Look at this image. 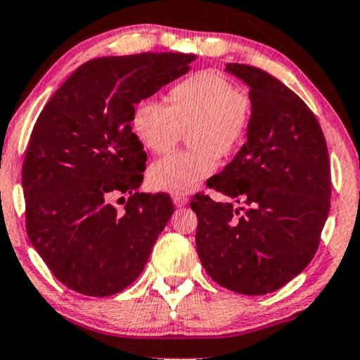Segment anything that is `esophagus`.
I'll use <instances>...</instances> for the list:
<instances>
[{
    "label": "esophagus",
    "mask_w": 360,
    "mask_h": 360,
    "mask_svg": "<svg viewBox=\"0 0 360 360\" xmlns=\"http://www.w3.org/2000/svg\"><path fill=\"white\" fill-rule=\"evenodd\" d=\"M174 205L176 207L187 205V197H184V195H174Z\"/></svg>",
    "instance_id": "1"
}]
</instances>
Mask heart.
<instances>
[{"instance_id": "heart-1", "label": "heart", "mask_w": 360, "mask_h": 360, "mask_svg": "<svg viewBox=\"0 0 360 360\" xmlns=\"http://www.w3.org/2000/svg\"><path fill=\"white\" fill-rule=\"evenodd\" d=\"M169 105L145 99L136 105L134 130L146 150L168 153L182 131L189 134L192 151L173 153L150 166V184L182 195L214 174L217 156L226 158L245 141L252 119V101L224 75L199 72L169 91Z\"/></svg>"}]
</instances>
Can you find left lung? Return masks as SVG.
Returning a JSON list of instances; mask_svg holds the SVG:
<instances>
[{
	"label": "left lung",
	"mask_w": 360,
	"mask_h": 360,
	"mask_svg": "<svg viewBox=\"0 0 360 360\" xmlns=\"http://www.w3.org/2000/svg\"><path fill=\"white\" fill-rule=\"evenodd\" d=\"M252 101L251 127L209 187L231 202L195 194V248L221 287L266 295L300 274L315 256L330 214L331 169L320 124L298 96L269 73L229 63Z\"/></svg>",
	"instance_id": "1"
}]
</instances>
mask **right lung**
Returning <instances> with one entry per match:
<instances>
[{
    "label": "right lung",
    "instance_id": "1",
    "mask_svg": "<svg viewBox=\"0 0 360 360\" xmlns=\"http://www.w3.org/2000/svg\"><path fill=\"white\" fill-rule=\"evenodd\" d=\"M194 55L101 57L77 68L34 125L22 165L26 229L57 279L89 297H109L141 274L174 207L140 194L143 145L135 104L189 72ZM131 197L119 212L110 199ZM124 199V197H120Z\"/></svg>",
    "mask_w": 360,
    "mask_h": 360
}]
</instances>
